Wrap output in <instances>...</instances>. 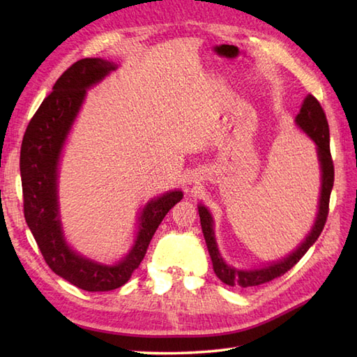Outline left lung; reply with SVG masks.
I'll use <instances>...</instances> for the list:
<instances>
[{
	"mask_svg": "<svg viewBox=\"0 0 357 357\" xmlns=\"http://www.w3.org/2000/svg\"><path fill=\"white\" fill-rule=\"evenodd\" d=\"M296 123L304 130L310 138H312L317 147V156H319L321 170H322V188H321V199H319V211H317L316 222L313 225V230L310 231L307 239L302 242L294 253H291L285 259L270 264L268 267L257 268V270H238L227 265L224 259L219 255V250L215 241V231H213V219L208 213V210L199 206V218H201V227L204 238H206V244L208 248V253L213 262V270L216 276L222 280L224 284L230 287H255L261 285L270 280L276 279L279 276L285 275V273L293 268L296 264L301 261L308 248L312 247L319 238V234L324 230V225L327 222L328 216V206H330V195L333 183H335V165H333L331 151H330V128L328 121L325 116V112L322 109L321 102L316 100L313 95H308L305 98L304 104H302L299 115L296 116Z\"/></svg>",
	"mask_w": 357,
	"mask_h": 357,
	"instance_id": "8db88e82",
	"label": "left lung"
}]
</instances>
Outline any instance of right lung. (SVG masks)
<instances>
[{
    "label": "right lung",
    "instance_id": "add662e5",
    "mask_svg": "<svg viewBox=\"0 0 357 357\" xmlns=\"http://www.w3.org/2000/svg\"><path fill=\"white\" fill-rule=\"evenodd\" d=\"M115 67L101 58H84L73 63L35 112L21 144L20 170L26 222L52 271L86 291H109L124 285L139 267L164 216L183 199V192L174 190L147 204L139 218L133 248L112 267L89 261L66 244L56 201L59 153L84 100L86 89L101 81Z\"/></svg>",
    "mask_w": 357,
    "mask_h": 357
}]
</instances>
